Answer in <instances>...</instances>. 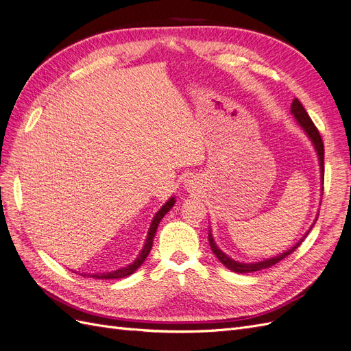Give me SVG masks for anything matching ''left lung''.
Here are the masks:
<instances>
[{
  "label": "left lung",
  "instance_id": "obj_1",
  "mask_svg": "<svg viewBox=\"0 0 351 351\" xmlns=\"http://www.w3.org/2000/svg\"><path fill=\"white\" fill-rule=\"evenodd\" d=\"M291 114L294 115V119L299 121V124L302 125V129L306 132V134L309 136V139L312 141L315 149L317 152V156H319V165H321V176H322V184H324V142H322V137L319 134V130L316 129V125L313 124V121L311 120L309 114L306 112L304 107L300 104L299 99H293V104H291ZM313 227V226H312ZM311 227V230H312ZM306 234H309V232H306ZM306 237V236H304ZM304 237L299 241L295 243L294 246L291 249H289L287 252L278 254V256L275 258H271V259H267V261H261V262H254V263H241V262H237V261H232L231 258H228L226 253H222L221 249H218V246L214 241V237H212V234L209 232V246L212 249V252L215 253V256L221 261V263H224L226 267L232 271V272H239V274H244V272H254V271H261V269H265V268H269L272 267V265L278 263L280 261H282L284 258L289 256V254H291L297 247L300 246L302 241L304 240Z\"/></svg>",
  "mask_w": 351,
  "mask_h": 351
}]
</instances>
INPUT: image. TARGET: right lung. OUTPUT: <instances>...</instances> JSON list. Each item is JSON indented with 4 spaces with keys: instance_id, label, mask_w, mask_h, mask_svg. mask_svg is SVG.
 Masks as SVG:
<instances>
[{
    "instance_id": "obj_1",
    "label": "right lung",
    "mask_w": 351,
    "mask_h": 351,
    "mask_svg": "<svg viewBox=\"0 0 351 351\" xmlns=\"http://www.w3.org/2000/svg\"><path fill=\"white\" fill-rule=\"evenodd\" d=\"M176 204V199L174 197H171L169 199L167 204L159 209L158 212H156V215L154 217V219H152V224H151V227H149V232H147V237H146V243H145V246H143V249L141 250V253H139V256L136 258V261L133 262V263H130V265H127V267H124V268H120V269H117V271H112V272H107V274H93V275H89V277H92V278H104V280H110V278H124V277H129V275H132L137 268L141 267V265L145 262V259L147 258V254H149V252H151V249H152V244H154V237H155V232H156V228H158V226H159V221H161L162 218H164V215L167 214V212L173 208V205ZM83 277H86L88 274H82Z\"/></svg>"
}]
</instances>
